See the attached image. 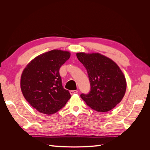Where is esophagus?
Returning a JSON list of instances; mask_svg holds the SVG:
<instances>
[{"label":"esophagus","instance_id":"esophagus-1","mask_svg":"<svg viewBox=\"0 0 150 150\" xmlns=\"http://www.w3.org/2000/svg\"><path fill=\"white\" fill-rule=\"evenodd\" d=\"M78 93V91L77 90H72V91H70V94H71V95H72V94H76V93Z\"/></svg>","mask_w":150,"mask_h":150}]
</instances>
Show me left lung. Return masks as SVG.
<instances>
[{"instance_id":"left-lung-1","label":"left lung","mask_w":150,"mask_h":150,"mask_svg":"<svg viewBox=\"0 0 150 150\" xmlns=\"http://www.w3.org/2000/svg\"><path fill=\"white\" fill-rule=\"evenodd\" d=\"M77 57L87 70L91 89L80 96L92 110L106 112L114 108L124 97L126 79L115 62L99 53H77Z\"/></svg>"}]
</instances>
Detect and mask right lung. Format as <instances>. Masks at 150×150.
Returning a JSON list of instances; mask_svg holds the SVG:
<instances>
[{"instance_id": "right-lung-1", "label": "right lung", "mask_w": 150, "mask_h": 150, "mask_svg": "<svg viewBox=\"0 0 150 150\" xmlns=\"http://www.w3.org/2000/svg\"><path fill=\"white\" fill-rule=\"evenodd\" d=\"M70 53L52 50L35 57L22 72L21 88L25 99L40 112L51 115L65 106L71 98L69 91L62 85L61 66Z\"/></svg>"}]
</instances>
